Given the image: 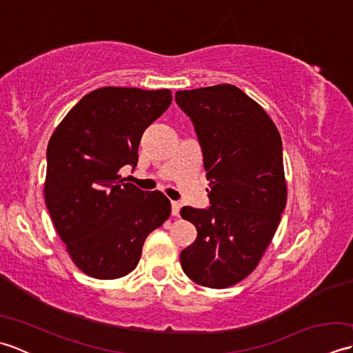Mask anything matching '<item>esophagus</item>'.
Instances as JSON below:
<instances>
[{
    "instance_id": "34e87169",
    "label": "esophagus",
    "mask_w": 353,
    "mask_h": 353,
    "mask_svg": "<svg viewBox=\"0 0 353 353\" xmlns=\"http://www.w3.org/2000/svg\"><path fill=\"white\" fill-rule=\"evenodd\" d=\"M182 203L181 201H171V214L174 216H179V212H181Z\"/></svg>"
}]
</instances>
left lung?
<instances>
[{
	"label": "left lung",
	"mask_w": 353,
	"mask_h": 353,
	"mask_svg": "<svg viewBox=\"0 0 353 353\" xmlns=\"http://www.w3.org/2000/svg\"><path fill=\"white\" fill-rule=\"evenodd\" d=\"M191 118L209 181L208 209L183 206L197 238L181 253L185 274L228 288L258 267L287 205L282 139L259 104L234 85L177 91Z\"/></svg>",
	"instance_id": "1"
}]
</instances>
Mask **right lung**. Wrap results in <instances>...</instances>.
Wrapping results in <instances>:
<instances>
[{
	"mask_svg": "<svg viewBox=\"0 0 353 353\" xmlns=\"http://www.w3.org/2000/svg\"><path fill=\"white\" fill-rule=\"evenodd\" d=\"M171 101L170 89L100 88L51 134L45 205L74 264L95 279L133 272L145 238L171 214L161 191H142L119 176L124 165L137 167L142 133Z\"/></svg>",
	"mask_w": 353,
	"mask_h": 353,
	"instance_id": "right-lung-1",
	"label": "right lung"
}]
</instances>
